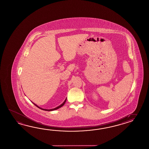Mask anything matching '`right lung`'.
<instances>
[{
    "label": "right lung",
    "instance_id": "add662e5",
    "mask_svg": "<svg viewBox=\"0 0 149 149\" xmlns=\"http://www.w3.org/2000/svg\"><path fill=\"white\" fill-rule=\"evenodd\" d=\"M66 100L67 98H66V99L65 100V101L63 102V104H61L60 105H59V106H58V107H56V108H54V109H42V108L40 107H39V106H37L36 104H35V103H33V104H34L35 106H37L38 108H39V109H43V110H44V111H54V110H56V109H58L60 108L61 107H62V106H63V105L65 104V103H66Z\"/></svg>",
    "mask_w": 149,
    "mask_h": 149
}]
</instances>
